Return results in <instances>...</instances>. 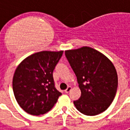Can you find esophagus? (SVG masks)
<instances>
[{
  "mask_svg": "<svg viewBox=\"0 0 130 130\" xmlns=\"http://www.w3.org/2000/svg\"><path fill=\"white\" fill-rule=\"evenodd\" d=\"M71 88H71V86H68V87H67V88L65 90V93H69V92L71 91Z\"/></svg>",
  "mask_w": 130,
  "mask_h": 130,
  "instance_id": "1",
  "label": "esophagus"
}]
</instances>
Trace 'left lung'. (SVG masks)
Wrapping results in <instances>:
<instances>
[{
	"label": "left lung",
	"instance_id": "1",
	"mask_svg": "<svg viewBox=\"0 0 130 130\" xmlns=\"http://www.w3.org/2000/svg\"><path fill=\"white\" fill-rule=\"evenodd\" d=\"M65 53L81 90L80 98L73 101L76 109L88 116L104 112L117 92L118 77L113 63L88 46L67 50Z\"/></svg>",
	"mask_w": 130,
	"mask_h": 130
}]
</instances>
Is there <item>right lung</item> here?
I'll use <instances>...</instances> for the list:
<instances>
[{
  "label": "right lung",
  "mask_w": 130,
  "mask_h": 130,
  "mask_svg": "<svg viewBox=\"0 0 130 130\" xmlns=\"http://www.w3.org/2000/svg\"><path fill=\"white\" fill-rule=\"evenodd\" d=\"M63 51H41L26 57L15 69L13 90L19 105L32 115L51 111L61 94L55 87L53 72Z\"/></svg>",
  "instance_id": "obj_1"
}]
</instances>
